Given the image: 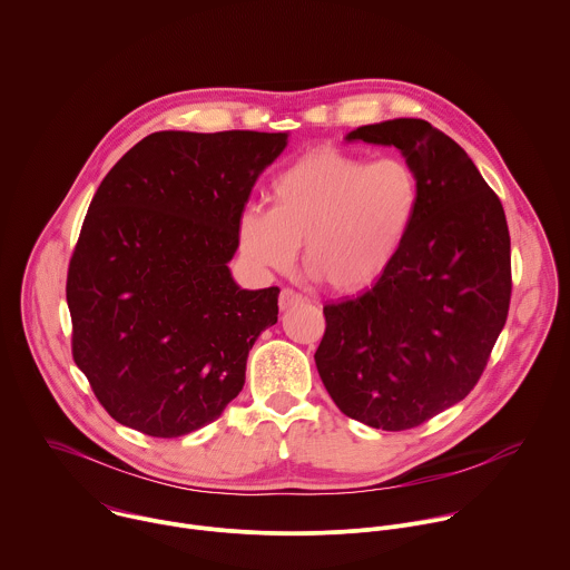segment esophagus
I'll use <instances>...</instances> for the list:
<instances>
[{
	"label": "esophagus",
	"instance_id": "1",
	"mask_svg": "<svg viewBox=\"0 0 570 570\" xmlns=\"http://www.w3.org/2000/svg\"><path fill=\"white\" fill-rule=\"evenodd\" d=\"M305 303V296L294 292V289H283L281 296H278V307L285 312V309H292L296 305H303Z\"/></svg>",
	"mask_w": 570,
	"mask_h": 570
}]
</instances>
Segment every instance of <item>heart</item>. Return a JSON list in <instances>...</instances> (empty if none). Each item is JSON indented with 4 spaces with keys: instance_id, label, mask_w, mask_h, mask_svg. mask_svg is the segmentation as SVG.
<instances>
[{
    "instance_id": "1",
    "label": "heart",
    "mask_w": 570,
    "mask_h": 570,
    "mask_svg": "<svg viewBox=\"0 0 570 570\" xmlns=\"http://www.w3.org/2000/svg\"><path fill=\"white\" fill-rule=\"evenodd\" d=\"M269 212L238 216L243 256L287 272L305 243V269L338 294L379 283L405 249L423 205L419 169L401 158L370 160L334 145L312 147L283 167L267 189Z\"/></svg>"
}]
</instances>
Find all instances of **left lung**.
I'll return each mask as SVG.
<instances>
[{
  "label": "left lung",
  "instance_id": "obj_1",
  "mask_svg": "<svg viewBox=\"0 0 570 570\" xmlns=\"http://www.w3.org/2000/svg\"><path fill=\"white\" fill-rule=\"evenodd\" d=\"M347 140L394 145L421 174L423 205L390 272L323 307L314 358L343 414L399 432L465 399L483 374L510 307V234L474 163L430 122L387 120Z\"/></svg>",
  "mask_w": 570,
  "mask_h": 570
}]
</instances>
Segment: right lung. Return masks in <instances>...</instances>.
I'll use <instances>...</instances> for the list:
<instances>
[{"instance_id": "add662e5", "label": "right lung", "mask_w": 570, "mask_h": 570, "mask_svg": "<svg viewBox=\"0 0 570 570\" xmlns=\"http://www.w3.org/2000/svg\"><path fill=\"white\" fill-rule=\"evenodd\" d=\"M287 134L158 131L98 187L67 276L76 365L122 425L171 439L216 421L278 321V287L240 289L238 216Z\"/></svg>"}]
</instances>
